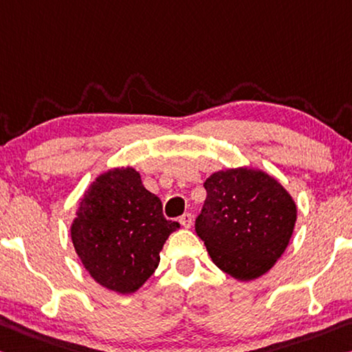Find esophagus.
I'll use <instances>...</instances> for the list:
<instances>
[{
  "mask_svg": "<svg viewBox=\"0 0 352 352\" xmlns=\"http://www.w3.org/2000/svg\"><path fill=\"white\" fill-rule=\"evenodd\" d=\"M192 221H194V217H192L191 213H185V214L180 217V219H178V222H180L182 227H185V228L191 227L192 226Z\"/></svg>",
  "mask_w": 352,
  "mask_h": 352,
  "instance_id": "34e87169",
  "label": "esophagus"
}]
</instances>
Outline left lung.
Returning <instances> with one entry per match:
<instances>
[{
    "label": "left lung",
    "instance_id": "1",
    "mask_svg": "<svg viewBox=\"0 0 352 352\" xmlns=\"http://www.w3.org/2000/svg\"><path fill=\"white\" fill-rule=\"evenodd\" d=\"M196 232L213 263L241 282L276 265L292 239L298 205L280 182L258 167H233L206 178Z\"/></svg>",
    "mask_w": 352,
    "mask_h": 352
}]
</instances>
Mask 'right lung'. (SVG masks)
I'll return each mask as SVG.
<instances>
[{"mask_svg":"<svg viewBox=\"0 0 352 352\" xmlns=\"http://www.w3.org/2000/svg\"><path fill=\"white\" fill-rule=\"evenodd\" d=\"M180 224L163 216L135 167H113L82 194L70 238L94 280L119 294L138 292L160 265L166 239Z\"/></svg>","mask_w":352,"mask_h":352,"instance_id":"add662e5","label":"right lung"}]
</instances>
